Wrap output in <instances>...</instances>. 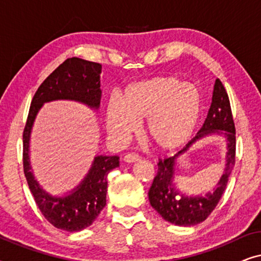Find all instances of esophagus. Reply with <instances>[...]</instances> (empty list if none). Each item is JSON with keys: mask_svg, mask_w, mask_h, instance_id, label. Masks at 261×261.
<instances>
[{"mask_svg": "<svg viewBox=\"0 0 261 261\" xmlns=\"http://www.w3.org/2000/svg\"><path fill=\"white\" fill-rule=\"evenodd\" d=\"M123 160L126 163H137L140 160V155L137 154V153H128V154L124 155Z\"/></svg>", "mask_w": 261, "mask_h": 261, "instance_id": "obj_1", "label": "esophagus"}]
</instances>
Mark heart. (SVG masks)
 <instances>
[{
  "label": "heart",
  "instance_id": "b5f03b06",
  "mask_svg": "<svg viewBox=\"0 0 261 261\" xmlns=\"http://www.w3.org/2000/svg\"><path fill=\"white\" fill-rule=\"evenodd\" d=\"M202 114V97L194 85L173 76L153 77L129 84L121 99L113 96L105 110L110 137L126 141L146 120L145 132L160 149H174L194 134Z\"/></svg>",
  "mask_w": 261,
  "mask_h": 261
}]
</instances>
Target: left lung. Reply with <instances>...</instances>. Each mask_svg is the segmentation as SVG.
Here are the masks:
<instances>
[{
  "label": "left lung",
  "mask_w": 261,
  "mask_h": 261,
  "mask_svg": "<svg viewBox=\"0 0 261 261\" xmlns=\"http://www.w3.org/2000/svg\"><path fill=\"white\" fill-rule=\"evenodd\" d=\"M217 134L226 139L227 154L225 172L212 193L204 196H187L177 190L173 183L174 171L177 156L182 154L201 138ZM235 126L231 115L228 94L220 80L215 81L212 105L208 115L196 137L189 141L187 146L174 154L165 159H159L158 173L149 188L148 198L152 208L167 222L176 226H195L208 217L226 190L228 179L235 164Z\"/></svg>",
  "instance_id": "8db88e82"
}]
</instances>
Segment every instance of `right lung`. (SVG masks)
<instances>
[{"label": "right lung", "mask_w": 261, "mask_h": 261, "mask_svg": "<svg viewBox=\"0 0 261 261\" xmlns=\"http://www.w3.org/2000/svg\"><path fill=\"white\" fill-rule=\"evenodd\" d=\"M102 65L81 58H69L57 67L38 88L32 99L23 130V172L34 201L42 215L56 228L80 231L91 226L106 206L107 177L119 167L117 155H96L84 179L65 196H52L35 179L30 162L32 128L39 110L47 102L67 99L97 110L101 103Z\"/></svg>", "instance_id": "right-lung-1"}]
</instances>
